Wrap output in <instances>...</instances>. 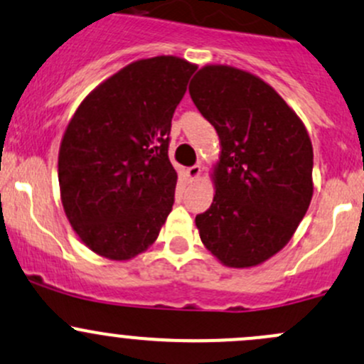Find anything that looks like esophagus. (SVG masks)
Returning <instances> with one entry per match:
<instances>
[{"instance_id": "obj_1", "label": "esophagus", "mask_w": 364, "mask_h": 364, "mask_svg": "<svg viewBox=\"0 0 364 364\" xmlns=\"http://www.w3.org/2000/svg\"><path fill=\"white\" fill-rule=\"evenodd\" d=\"M200 172H202L200 166H192V167H188V169H186V174H188L190 179H197L198 176H200Z\"/></svg>"}]
</instances>
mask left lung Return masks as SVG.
<instances>
[{
	"instance_id": "obj_1",
	"label": "left lung",
	"mask_w": 364,
	"mask_h": 364,
	"mask_svg": "<svg viewBox=\"0 0 364 364\" xmlns=\"http://www.w3.org/2000/svg\"><path fill=\"white\" fill-rule=\"evenodd\" d=\"M190 95L221 143L216 195L197 214L204 246L221 263L246 269L288 244L312 198V143L284 99L251 73L205 66Z\"/></svg>"
}]
</instances>
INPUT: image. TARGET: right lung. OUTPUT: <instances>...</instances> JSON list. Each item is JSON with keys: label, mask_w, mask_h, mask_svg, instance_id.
<instances>
[{"label": "right lung", "mask_w": 364, "mask_h": 364, "mask_svg": "<svg viewBox=\"0 0 364 364\" xmlns=\"http://www.w3.org/2000/svg\"><path fill=\"white\" fill-rule=\"evenodd\" d=\"M197 66L172 55L137 60L92 90L59 150L64 211L85 246L131 259L155 242L174 204L172 114Z\"/></svg>", "instance_id": "right-lung-1"}]
</instances>
